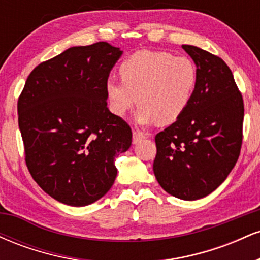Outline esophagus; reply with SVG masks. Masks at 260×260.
<instances>
[{
    "label": "esophagus",
    "mask_w": 260,
    "mask_h": 260,
    "mask_svg": "<svg viewBox=\"0 0 260 260\" xmlns=\"http://www.w3.org/2000/svg\"><path fill=\"white\" fill-rule=\"evenodd\" d=\"M143 138H145V133H143L142 131H133V144H137L139 140H142Z\"/></svg>",
    "instance_id": "34e87169"
}]
</instances>
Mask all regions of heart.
<instances>
[{"mask_svg":"<svg viewBox=\"0 0 260 260\" xmlns=\"http://www.w3.org/2000/svg\"><path fill=\"white\" fill-rule=\"evenodd\" d=\"M121 79L105 84L109 107L124 116L138 104L137 121L143 124L174 123L189 106L198 83V68L186 56L140 50L118 68Z\"/></svg>","mask_w":260,"mask_h":260,"instance_id":"1","label":"heart"}]
</instances>
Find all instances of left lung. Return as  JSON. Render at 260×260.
I'll return each mask as SVG.
<instances>
[{"mask_svg":"<svg viewBox=\"0 0 260 260\" xmlns=\"http://www.w3.org/2000/svg\"><path fill=\"white\" fill-rule=\"evenodd\" d=\"M198 68V83L188 109L155 136L153 169L166 192L184 201L210 194L237 162L242 147L244 105L222 58L182 45Z\"/></svg>","mask_w":260,"mask_h":260,"instance_id":"8db88e82","label":"left lung"}]
</instances>
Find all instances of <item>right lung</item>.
Wrapping results in <instances>:
<instances>
[{"label": "right lung", "mask_w": 260, "mask_h": 260, "mask_svg": "<svg viewBox=\"0 0 260 260\" xmlns=\"http://www.w3.org/2000/svg\"><path fill=\"white\" fill-rule=\"evenodd\" d=\"M122 51L106 41L74 46L41 62L18 99L25 164L56 201L84 207L109 192L115 157L132 144V129L107 109L105 84Z\"/></svg>", "instance_id": "obj_1"}]
</instances>
